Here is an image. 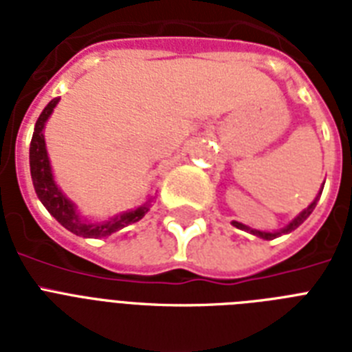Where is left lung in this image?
<instances>
[{
    "label": "left lung",
    "mask_w": 352,
    "mask_h": 352,
    "mask_svg": "<svg viewBox=\"0 0 352 352\" xmlns=\"http://www.w3.org/2000/svg\"><path fill=\"white\" fill-rule=\"evenodd\" d=\"M320 193H322V192H320ZM316 201H318V199H316ZM316 201H314V203H312L311 206H309V208L303 210V212H301V214L298 215V217H296V219L292 221V223H290V225H287V226H285V228H283V230H279V232H272V234H270V232L252 230V228H248V226H245V225H241V223H237V221H234V226H237V228H241V230L250 232V234L257 235V237H263V239H267V241L276 239V237H279V235H281V234H289V232L296 230V228H298V226H300L301 223H303V221H305L307 217H309V215L312 214V210L316 208Z\"/></svg>",
    "instance_id": "1"
}]
</instances>
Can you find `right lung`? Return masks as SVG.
I'll use <instances>...</instances> for the list:
<instances>
[{
  "instance_id": "add662e5",
  "label": "right lung",
  "mask_w": 352,
  "mask_h": 352,
  "mask_svg": "<svg viewBox=\"0 0 352 352\" xmlns=\"http://www.w3.org/2000/svg\"><path fill=\"white\" fill-rule=\"evenodd\" d=\"M58 100L60 98H52L47 104L45 109L41 111V115L36 120L34 135H32V140H30V177H32V184H34L38 199L63 228H67L69 232H73L76 235H82V237H107V235L115 234L124 226H129L142 219L149 210L148 204H144L137 210H131V212H126V214L117 215L115 219L107 221V223H85L76 214L74 204L60 192V188L56 186V182L52 179L51 164H49V157H47L45 149V138H43L45 122L47 118L51 117L52 109L56 107Z\"/></svg>"
}]
</instances>
